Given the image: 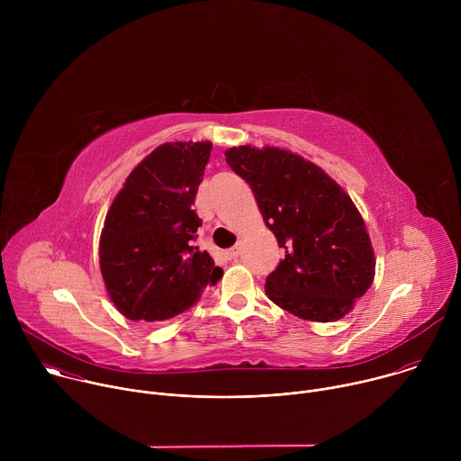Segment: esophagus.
Segmentation results:
<instances>
[{
	"instance_id": "1",
	"label": "esophagus",
	"mask_w": 461,
	"mask_h": 461,
	"mask_svg": "<svg viewBox=\"0 0 461 461\" xmlns=\"http://www.w3.org/2000/svg\"><path fill=\"white\" fill-rule=\"evenodd\" d=\"M239 255H240V246H233L231 249L224 251V257H226L228 260H235V258H239Z\"/></svg>"
}]
</instances>
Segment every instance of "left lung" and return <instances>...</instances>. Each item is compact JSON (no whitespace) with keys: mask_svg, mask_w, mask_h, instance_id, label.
Listing matches in <instances>:
<instances>
[{"mask_svg":"<svg viewBox=\"0 0 461 461\" xmlns=\"http://www.w3.org/2000/svg\"><path fill=\"white\" fill-rule=\"evenodd\" d=\"M244 178L285 258L267 279L283 310L330 322L352 310L374 281L370 237L350 196L319 166L277 148L226 151Z\"/></svg>","mask_w":461,"mask_h":461,"instance_id":"1","label":"left lung"}]
</instances>
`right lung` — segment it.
<instances>
[{
    "mask_svg": "<svg viewBox=\"0 0 461 461\" xmlns=\"http://www.w3.org/2000/svg\"><path fill=\"white\" fill-rule=\"evenodd\" d=\"M210 142H167L148 155L107 212L100 270L107 294L131 321H166L222 277L194 246L203 221L191 204L210 162Z\"/></svg>",
    "mask_w": 461,
    "mask_h": 461,
    "instance_id": "right-lung-1",
    "label": "right lung"
}]
</instances>
